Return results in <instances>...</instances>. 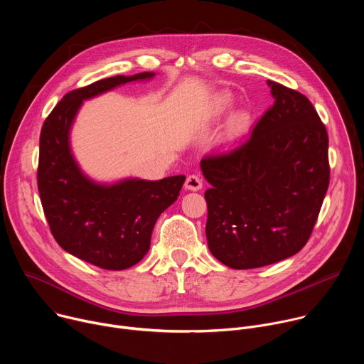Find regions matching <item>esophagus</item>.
Instances as JSON below:
<instances>
[{"label":"esophagus","mask_w":364,"mask_h":364,"mask_svg":"<svg viewBox=\"0 0 364 364\" xmlns=\"http://www.w3.org/2000/svg\"><path fill=\"white\" fill-rule=\"evenodd\" d=\"M186 188L187 190H191V191H197L203 187V181L201 178L197 176V174H190L187 178H186V183H184Z\"/></svg>","instance_id":"34e87169"}]
</instances>
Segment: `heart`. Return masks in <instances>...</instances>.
Here are the masks:
<instances>
[{
  "label": "heart",
  "mask_w": 364,
  "mask_h": 364,
  "mask_svg": "<svg viewBox=\"0 0 364 364\" xmlns=\"http://www.w3.org/2000/svg\"><path fill=\"white\" fill-rule=\"evenodd\" d=\"M228 107H229V100H228V99H223V100L220 102V111L228 109ZM246 128H247V118H246L245 115H237V117L233 119V122H232V131H233V134H242V132H245Z\"/></svg>",
  "instance_id": "b5f03b06"
}]
</instances>
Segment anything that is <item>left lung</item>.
Wrapping results in <instances>:
<instances>
[{
    "label": "left lung",
    "mask_w": 364,
    "mask_h": 364,
    "mask_svg": "<svg viewBox=\"0 0 364 364\" xmlns=\"http://www.w3.org/2000/svg\"><path fill=\"white\" fill-rule=\"evenodd\" d=\"M274 105L250 136L200 167L212 187L209 249L233 269L261 268L298 253L313 233L330 183L328 135L302 93L268 80Z\"/></svg>",
    "instance_id": "1"
}]
</instances>
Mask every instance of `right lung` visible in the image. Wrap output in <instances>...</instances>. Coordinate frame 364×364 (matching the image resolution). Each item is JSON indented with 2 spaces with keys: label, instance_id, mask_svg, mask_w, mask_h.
I'll return each mask as SVG.
<instances>
[{
  "label": "right lung",
  "instance_id": "add662e5",
  "mask_svg": "<svg viewBox=\"0 0 364 364\" xmlns=\"http://www.w3.org/2000/svg\"><path fill=\"white\" fill-rule=\"evenodd\" d=\"M152 76H114L75 89L41 127L37 186L50 232L66 252L102 269L122 271L141 261L155 222L177 200L186 177L93 183L73 159L70 127L85 99Z\"/></svg>",
  "mask_w": 364,
  "mask_h": 364
}]
</instances>
